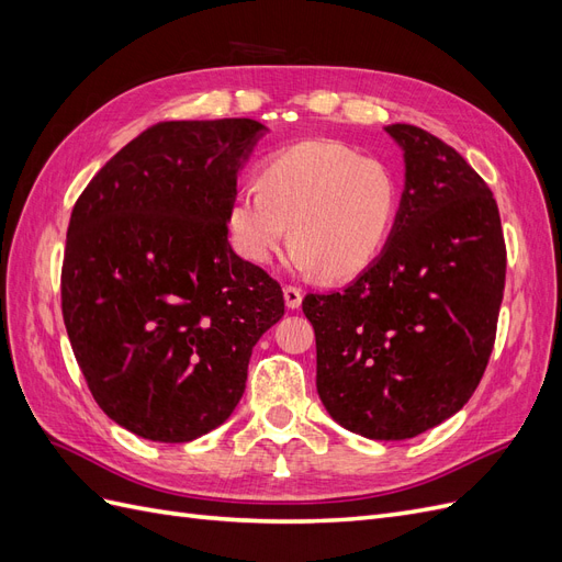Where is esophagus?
Instances as JSON below:
<instances>
[{
    "label": "esophagus",
    "mask_w": 562,
    "mask_h": 562,
    "mask_svg": "<svg viewBox=\"0 0 562 562\" xmlns=\"http://www.w3.org/2000/svg\"><path fill=\"white\" fill-rule=\"evenodd\" d=\"M283 297H285V304L288 310H297L302 304V291L297 285H285L283 288Z\"/></svg>",
    "instance_id": "obj_1"
}]
</instances>
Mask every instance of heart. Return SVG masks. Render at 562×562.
Segmentation results:
<instances>
[{"instance_id":"b5f03b06","label":"heart","mask_w":562,"mask_h":562,"mask_svg":"<svg viewBox=\"0 0 562 562\" xmlns=\"http://www.w3.org/2000/svg\"><path fill=\"white\" fill-rule=\"evenodd\" d=\"M401 211V178L386 161L335 140L281 147L229 201L232 241L269 265L291 234V265L333 281L359 277L386 250Z\"/></svg>"}]
</instances>
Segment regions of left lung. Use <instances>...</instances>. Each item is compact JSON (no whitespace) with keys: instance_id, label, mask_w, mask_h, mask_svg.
<instances>
[{"instance_id":"left-lung-1","label":"left lung","mask_w":562,"mask_h":562,"mask_svg":"<svg viewBox=\"0 0 562 562\" xmlns=\"http://www.w3.org/2000/svg\"><path fill=\"white\" fill-rule=\"evenodd\" d=\"M386 250L342 293L302 302L330 417L375 440L434 429L473 396L497 337L506 244L497 201L457 149L411 124Z\"/></svg>"}]
</instances>
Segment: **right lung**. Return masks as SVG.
Listing matches in <instances>:
<instances>
[{
    "instance_id": "right-lung-1",
    "label": "right lung",
    "mask_w": 562,
    "mask_h": 562,
    "mask_svg": "<svg viewBox=\"0 0 562 562\" xmlns=\"http://www.w3.org/2000/svg\"><path fill=\"white\" fill-rule=\"evenodd\" d=\"M255 119L161 122L100 168L75 203L60 271L67 337L112 422L187 443L244 396L252 347L283 291L227 241Z\"/></svg>"
}]
</instances>
